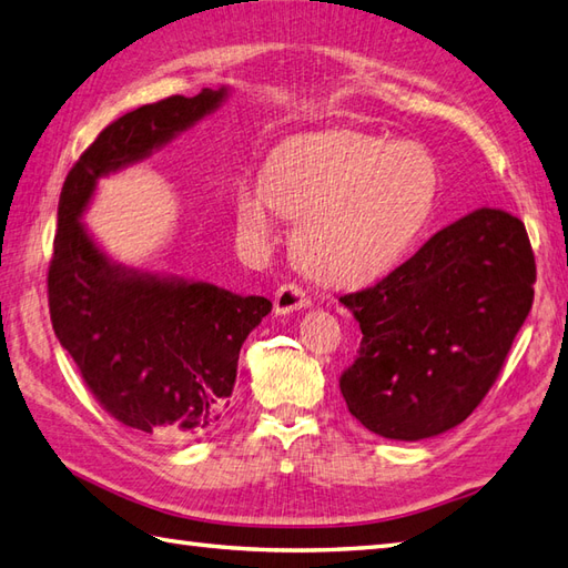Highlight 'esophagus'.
Listing matches in <instances>:
<instances>
[{"mask_svg": "<svg viewBox=\"0 0 568 568\" xmlns=\"http://www.w3.org/2000/svg\"><path fill=\"white\" fill-rule=\"evenodd\" d=\"M305 307H310V297L295 283H285L275 291V315H291V312Z\"/></svg>", "mask_w": 568, "mask_h": 568, "instance_id": "1", "label": "esophagus"}]
</instances>
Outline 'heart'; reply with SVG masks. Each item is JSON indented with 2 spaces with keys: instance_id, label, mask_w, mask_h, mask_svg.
<instances>
[{
  "instance_id": "obj_1",
  "label": "heart",
  "mask_w": 568,
  "mask_h": 568,
  "mask_svg": "<svg viewBox=\"0 0 568 568\" xmlns=\"http://www.w3.org/2000/svg\"><path fill=\"white\" fill-rule=\"evenodd\" d=\"M439 163L417 141L334 129L285 141L265 178L236 187L244 232L271 239L277 214L297 220L295 251L310 273L361 285L413 248L439 195Z\"/></svg>"
}]
</instances>
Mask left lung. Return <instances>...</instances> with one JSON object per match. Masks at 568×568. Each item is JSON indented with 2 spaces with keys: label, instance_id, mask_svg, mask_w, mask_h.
<instances>
[{
  "label": "left lung",
  "instance_id": "1",
  "mask_svg": "<svg viewBox=\"0 0 568 568\" xmlns=\"http://www.w3.org/2000/svg\"><path fill=\"white\" fill-rule=\"evenodd\" d=\"M535 277L525 224L480 207L444 226L378 285L339 297L364 334L339 378L348 413L400 442L462 425L496 383L532 310Z\"/></svg>",
  "mask_w": 568,
  "mask_h": 568
}]
</instances>
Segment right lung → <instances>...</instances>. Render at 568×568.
Here are the masks:
<instances>
[{"mask_svg":"<svg viewBox=\"0 0 568 568\" xmlns=\"http://www.w3.org/2000/svg\"><path fill=\"white\" fill-rule=\"evenodd\" d=\"M229 88L119 116L72 165L58 202L48 307L60 346L100 405L161 442L202 437L234 390L239 352L271 300L180 275L143 273L100 248L82 214L102 178L163 149L216 112Z\"/></svg>","mask_w":568,"mask_h":568,"instance_id":"right-lung-1","label":"right lung"}]
</instances>
